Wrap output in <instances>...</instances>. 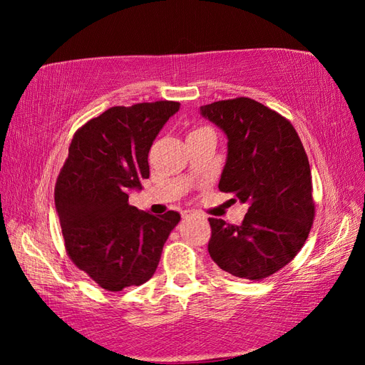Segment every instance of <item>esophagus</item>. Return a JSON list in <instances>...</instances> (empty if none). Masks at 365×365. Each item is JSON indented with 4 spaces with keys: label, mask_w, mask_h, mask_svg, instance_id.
Returning a JSON list of instances; mask_svg holds the SVG:
<instances>
[{
    "label": "esophagus",
    "mask_w": 365,
    "mask_h": 365,
    "mask_svg": "<svg viewBox=\"0 0 365 365\" xmlns=\"http://www.w3.org/2000/svg\"><path fill=\"white\" fill-rule=\"evenodd\" d=\"M182 216H183V218H191V216H195V213L190 212V210H185V212L182 213Z\"/></svg>",
    "instance_id": "34e87169"
}]
</instances>
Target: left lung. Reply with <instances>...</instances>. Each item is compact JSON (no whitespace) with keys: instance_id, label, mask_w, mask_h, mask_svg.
<instances>
[{"instance_id":"obj_1","label":"left lung","mask_w":365,"mask_h":365,"mask_svg":"<svg viewBox=\"0 0 365 365\" xmlns=\"http://www.w3.org/2000/svg\"><path fill=\"white\" fill-rule=\"evenodd\" d=\"M227 136L220 190L247 204L240 226L208 218V252L232 276L260 281L292 262L311 232L315 205L301 139L281 114L238 97L200 106Z\"/></svg>"}]
</instances>
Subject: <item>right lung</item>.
Here are the masks:
<instances>
[{"label": "right lung", "instance_id": "1", "mask_svg": "<svg viewBox=\"0 0 365 365\" xmlns=\"http://www.w3.org/2000/svg\"><path fill=\"white\" fill-rule=\"evenodd\" d=\"M178 102L113 106L76 130L54 187L66 251L108 292L149 281L180 215L155 216L128 204L149 178V150Z\"/></svg>", "mask_w": 365, "mask_h": 365}]
</instances>
